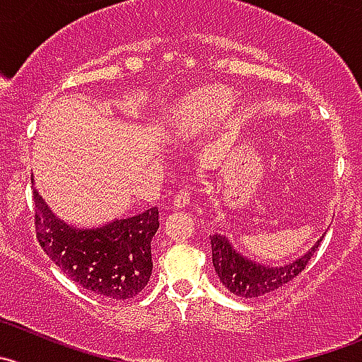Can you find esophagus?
I'll use <instances>...</instances> for the list:
<instances>
[{
	"label": "esophagus",
	"instance_id": "34e87169",
	"mask_svg": "<svg viewBox=\"0 0 362 362\" xmlns=\"http://www.w3.org/2000/svg\"><path fill=\"white\" fill-rule=\"evenodd\" d=\"M190 201H192V188L190 187H181L177 190V194L174 195L175 208H185V206L190 204Z\"/></svg>",
	"mask_w": 362,
	"mask_h": 362
}]
</instances>
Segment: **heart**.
<instances>
[{"mask_svg": "<svg viewBox=\"0 0 362 362\" xmlns=\"http://www.w3.org/2000/svg\"><path fill=\"white\" fill-rule=\"evenodd\" d=\"M235 99L223 88H202L192 92L172 106L168 124L174 135L190 136L213 127L226 117Z\"/></svg>", "mask_w": 362, "mask_h": 362, "instance_id": "heart-1", "label": "heart"}]
</instances>
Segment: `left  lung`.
Listing matches in <instances>:
<instances>
[{"label":"left lung","mask_w":362,"mask_h":362,"mask_svg":"<svg viewBox=\"0 0 362 362\" xmlns=\"http://www.w3.org/2000/svg\"><path fill=\"white\" fill-rule=\"evenodd\" d=\"M211 256L213 267L218 274L220 282L230 291L243 298H256L272 293L277 288L293 281L311 261L313 254L318 249L320 242L309 250L305 256L298 257L286 267H264V264L250 261L236 252L226 236L211 235Z\"/></svg>","instance_id":"left-lung-1"}]
</instances>
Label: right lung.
Masks as SVG:
<instances>
[{"instance_id":"1","label":"right lung","mask_w":362,"mask_h":362,"mask_svg":"<svg viewBox=\"0 0 362 362\" xmlns=\"http://www.w3.org/2000/svg\"><path fill=\"white\" fill-rule=\"evenodd\" d=\"M35 233L44 252L81 288L112 300L139 295L153 274L151 242L156 235L158 208L98 229H76L58 220L33 190Z\"/></svg>"}]
</instances>
